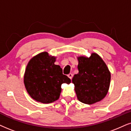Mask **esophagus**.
I'll use <instances>...</instances> for the list:
<instances>
[{
    "instance_id": "obj_1",
    "label": "esophagus",
    "mask_w": 131,
    "mask_h": 131,
    "mask_svg": "<svg viewBox=\"0 0 131 131\" xmlns=\"http://www.w3.org/2000/svg\"><path fill=\"white\" fill-rule=\"evenodd\" d=\"M72 76H73V75H72V74H71V73H70V74H69L68 75V77L69 79H72Z\"/></svg>"
}]
</instances>
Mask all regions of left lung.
Returning a JSON list of instances; mask_svg holds the SVG:
<instances>
[{"label":"left lung","mask_w":131,"mask_h":131,"mask_svg":"<svg viewBox=\"0 0 131 131\" xmlns=\"http://www.w3.org/2000/svg\"><path fill=\"white\" fill-rule=\"evenodd\" d=\"M79 73L72 82L75 86L78 100L91 105L105 98L110 85L111 73L103 59L96 53L89 57H78Z\"/></svg>","instance_id":"left-lung-1"}]
</instances>
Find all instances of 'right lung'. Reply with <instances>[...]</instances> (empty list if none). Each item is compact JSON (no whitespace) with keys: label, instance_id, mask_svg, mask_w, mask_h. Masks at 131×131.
Listing matches in <instances>:
<instances>
[{"label":"right lung","instance_id":"add662e5","mask_svg":"<svg viewBox=\"0 0 131 131\" xmlns=\"http://www.w3.org/2000/svg\"><path fill=\"white\" fill-rule=\"evenodd\" d=\"M56 57L41 52L29 60L24 74V84L31 98L42 103H51L59 99L62 83L71 79L63 74L62 69L54 64Z\"/></svg>","mask_w":131,"mask_h":131}]
</instances>
